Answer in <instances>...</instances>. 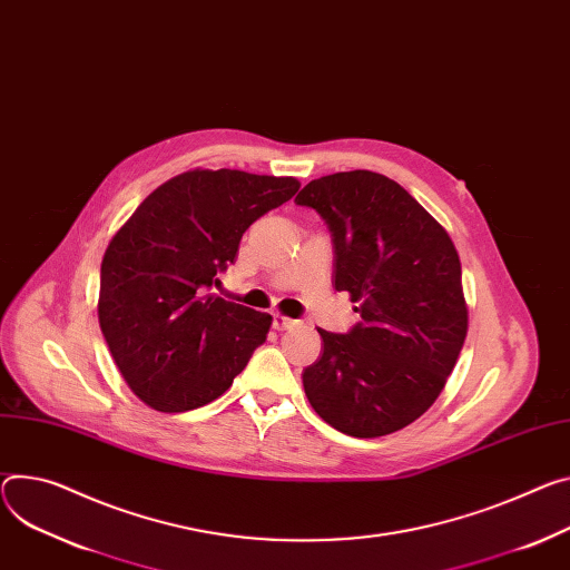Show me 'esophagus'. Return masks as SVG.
<instances>
[{
	"label": "esophagus",
	"instance_id": "esophagus-1",
	"mask_svg": "<svg viewBox=\"0 0 570 570\" xmlns=\"http://www.w3.org/2000/svg\"><path fill=\"white\" fill-rule=\"evenodd\" d=\"M297 325V321H293V318H288V316H282V314H275L273 316V327L275 330H291V327H295Z\"/></svg>",
	"mask_w": 570,
	"mask_h": 570
}]
</instances>
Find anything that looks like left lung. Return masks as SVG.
Wrapping results in <instances>:
<instances>
[{
  "label": "left lung",
  "mask_w": 570,
  "mask_h": 570,
  "mask_svg": "<svg viewBox=\"0 0 570 570\" xmlns=\"http://www.w3.org/2000/svg\"><path fill=\"white\" fill-rule=\"evenodd\" d=\"M295 202L327 223L334 286L361 316L347 334L318 330L304 393L347 436L397 432L434 404L469 332L456 247L397 181L371 170L308 181Z\"/></svg>",
  "instance_id": "obj_1"
}]
</instances>
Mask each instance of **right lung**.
<instances>
[{"instance_id":"add662e5","label":"right lung","mask_w":570,"mask_h":570,"mask_svg":"<svg viewBox=\"0 0 570 570\" xmlns=\"http://www.w3.org/2000/svg\"><path fill=\"white\" fill-rule=\"evenodd\" d=\"M299 188L293 177L188 170L149 193L111 238L97 316L116 366L151 409L181 413L220 397L273 325L218 297L245 229Z\"/></svg>"}]
</instances>
